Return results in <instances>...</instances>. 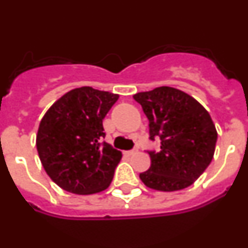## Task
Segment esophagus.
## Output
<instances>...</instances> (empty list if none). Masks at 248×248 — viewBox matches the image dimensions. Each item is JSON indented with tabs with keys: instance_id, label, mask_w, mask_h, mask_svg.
I'll list each match as a JSON object with an SVG mask.
<instances>
[{
	"instance_id": "esophagus-1",
	"label": "esophagus",
	"mask_w": 248,
	"mask_h": 248,
	"mask_svg": "<svg viewBox=\"0 0 248 248\" xmlns=\"http://www.w3.org/2000/svg\"><path fill=\"white\" fill-rule=\"evenodd\" d=\"M138 150L137 149H134V150H129V151H125V155H128V156H131V155L137 154Z\"/></svg>"
}]
</instances>
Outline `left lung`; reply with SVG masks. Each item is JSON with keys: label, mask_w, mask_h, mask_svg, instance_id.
I'll list each match as a JSON object with an SVG mask.
<instances>
[{"label": "left lung", "mask_w": 248, "mask_h": 248, "mask_svg": "<svg viewBox=\"0 0 248 248\" xmlns=\"http://www.w3.org/2000/svg\"><path fill=\"white\" fill-rule=\"evenodd\" d=\"M149 119L150 139L160 138V151H149L151 165L139 175L157 191L192 185L214 157L217 131L209 111L180 89L159 87L133 95Z\"/></svg>", "instance_id": "obj_1"}]
</instances>
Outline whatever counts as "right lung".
I'll use <instances>...</instances> for the list:
<instances>
[{
  "label": "right lung",
  "instance_id": "1",
  "mask_svg": "<svg viewBox=\"0 0 248 248\" xmlns=\"http://www.w3.org/2000/svg\"><path fill=\"white\" fill-rule=\"evenodd\" d=\"M118 98L80 87L62 95L43 115L37 151L48 176L65 191L91 195L110 185L122 153L102 141L103 119Z\"/></svg>",
  "mask_w": 248,
  "mask_h": 248
}]
</instances>
